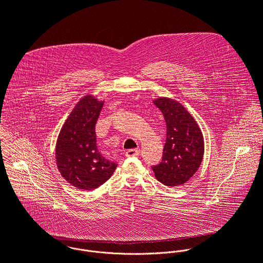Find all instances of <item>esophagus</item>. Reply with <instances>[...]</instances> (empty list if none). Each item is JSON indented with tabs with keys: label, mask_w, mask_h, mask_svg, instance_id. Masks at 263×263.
Here are the masks:
<instances>
[{
	"label": "esophagus",
	"mask_w": 263,
	"mask_h": 263,
	"mask_svg": "<svg viewBox=\"0 0 263 263\" xmlns=\"http://www.w3.org/2000/svg\"><path fill=\"white\" fill-rule=\"evenodd\" d=\"M140 154V149L139 148H134V149H128L126 152V156L127 157H136Z\"/></svg>",
	"instance_id": "34e87169"
}]
</instances>
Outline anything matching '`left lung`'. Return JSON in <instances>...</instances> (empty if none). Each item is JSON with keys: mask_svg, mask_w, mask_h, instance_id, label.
Masks as SVG:
<instances>
[{"mask_svg": "<svg viewBox=\"0 0 263 263\" xmlns=\"http://www.w3.org/2000/svg\"><path fill=\"white\" fill-rule=\"evenodd\" d=\"M153 102L162 111L167 126L162 162L153 167L155 176L166 186L182 185L194 176L203 161V133L179 101L159 97Z\"/></svg>", "mask_w": 263, "mask_h": 263, "instance_id": "8db88e82", "label": "left lung"}]
</instances>
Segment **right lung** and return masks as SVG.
Masks as SVG:
<instances>
[{"mask_svg":"<svg viewBox=\"0 0 263 263\" xmlns=\"http://www.w3.org/2000/svg\"><path fill=\"white\" fill-rule=\"evenodd\" d=\"M103 100L87 94L70 111L58 134L55 160L61 176L78 190L91 191L107 181L117 164L102 157L96 146L95 124Z\"/></svg>","mask_w":263,"mask_h":263,"instance_id":"obj_1","label":"right lung"}]
</instances>
